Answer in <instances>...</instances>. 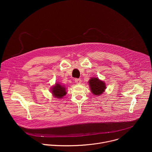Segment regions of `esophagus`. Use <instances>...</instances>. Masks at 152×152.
<instances>
[{
  "instance_id": "obj_1",
  "label": "esophagus",
  "mask_w": 152,
  "mask_h": 152,
  "mask_svg": "<svg viewBox=\"0 0 152 152\" xmlns=\"http://www.w3.org/2000/svg\"><path fill=\"white\" fill-rule=\"evenodd\" d=\"M75 82H76L77 84H80V83H81V82H82V80H81L80 79H75Z\"/></svg>"
}]
</instances>
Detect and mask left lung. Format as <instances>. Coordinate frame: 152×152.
Listing matches in <instances>:
<instances>
[{
    "label": "left lung",
    "mask_w": 152,
    "mask_h": 152,
    "mask_svg": "<svg viewBox=\"0 0 152 152\" xmlns=\"http://www.w3.org/2000/svg\"><path fill=\"white\" fill-rule=\"evenodd\" d=\"M91 91L96 96L102 94L106 89V84L97 77H92L89 80Z\"/></svg>",
    "instance_id": "1"
}]
</instances>
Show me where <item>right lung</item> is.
<instances>
[{"mask_svg":"<svg viewBox=\"0 0 152 152\" xmlns=\"http://www.w3.org/2000/svg\"><path fill=\"white\" fill-rule=\"evenodd\" d=\"M52 93L53 96L56 98H62L67 93L65 86L59 83H56V85L53 86Z\"/></svg>","mask_w":152,"mask_h":152,"instance_id":"1","label":"right lung"}]
</instances>
